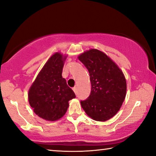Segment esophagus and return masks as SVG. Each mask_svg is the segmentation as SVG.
<instances>
[{
  "instance_id": "esophagus-1",
  "label": "esophagus",
  "mask_w": 156,
  "mask_h": 156,
  "mask_svg": "<svg viewBox=\"0 0 156 156\" xmlns=\"http://www.w3.org/2000/svg\"><path fill=\"white\" fill-rule=\"evenodd\" d=\"M73 92L76 94V93H77V87H74L73 88Z\"/></svg>"
}]
</instances>
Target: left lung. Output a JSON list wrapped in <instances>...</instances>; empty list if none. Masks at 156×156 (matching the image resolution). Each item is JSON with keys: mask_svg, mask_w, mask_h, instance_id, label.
<instances>
[{"mask_svg": "<svg viewBox=\"0 0 156 156\" xmlns=\"http://www.w3.org/2000/svg\"><path fill=\"white\" fill-rule=\"evenodd\" d=\"M90 73L92 89L80 104L86 114L97 121H106L120 110L126 96L127 84L122 71L105 53L97 49L78 56Z\"/></svg>", "mask_w": 156, "mask_h": 156, "instance_id": "1", "label": "left lung"}]
</instances>
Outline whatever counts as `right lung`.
Returning a JSON list of instances; mask_svg holds the SVG:
<instances>
[{
    "mask_svg": "<svg viewBox=\"0 0 156 156\" xmlns=\"http://www.w3.org/2000/svg\"><path fill=\"white\" fill-rule=\"evenodd\" d=\"M66 58L59 52L51 56L29 90L30 106L44 120L55 121L63 117L69 101L76 97L62 76Z\"/></svg>",
    "mask_w": 156,
    "mask_h": 156,
    "instance_id": "obj_1",
    "label": "right lung"
}]
</instances>
